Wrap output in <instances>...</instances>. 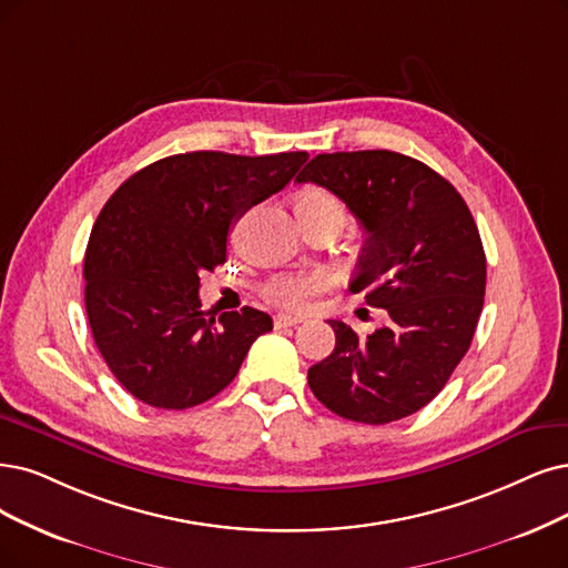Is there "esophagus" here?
<instances>
[{"instance_id": "obj_1", "label": "esophagus", "mask_w": 568, "mask_h": 568, "mask_svg": "<svg viewBox=\"0 0 568 568\" xmlns=\"http://www.w3.org/2000/svg\"><path fill=\"white\" fill-rule=\"evenodd\" d=\"M276 327H292V325H300L304 321V316H292V313H278L276 318Z\"/></svg>"}]
</instances>
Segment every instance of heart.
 <instances>
[{
    "label": "heart",
    "instance_id": "obj_1",
    "mask_svg": "<svg viewBox=\"0 0 568 568\" xmlns=\"http://www.w3.org/2000/svg\"><path fill=\"white\" fill-rule=\"evenodd\" d=\"M295 213L300 222H334L344 226L346 205L325 189L308 186L295 199ZM325 283L323 273H287V276L273 278L266 285V297L281 306L297 308L313 292L321 290Z\"/></svg>",
    "mask_w": 568,
    "mask_h": 568
}]
</instances>
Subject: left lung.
Instances as JSON below:
<instances>
[{"label":"left lung","instance_id":"obj_1","mask_svg":"<svg viewBox=\"0 0 568 568\" xmlns=\"http://www.w3.org/2000/svg\"><path fill=\"white\" fill-rule=\"evenodd\" d=\"M297 182L329 189L361 222L348 290L388 316L367 337L327 321L337 344L308 369V386L348 422L405 418L445 388L470 348L487 285L477 224L443 175L388 150L318 154Z\"/></svg>","mask_w":568,"mask_h":568}]
</instances>
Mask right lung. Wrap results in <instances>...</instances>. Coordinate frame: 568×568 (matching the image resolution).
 I'll return each mask as SVG.
<instances>
[{
  "label": "right lung",
  "mask_w": 568,
  "mask_h": 568,
  "mask_svg": "<svg viewBox=\"0 0 568 568\" xmlns=\"http://www.w3.org/2000/svg\"><path fill=\"white\" fill-rule=\"evenodd\" d=\"M306 152H186L125 180L93 224L83 278L100 355L119 384L159 409L196 407L239 374L268 313L245 306L207 318L201 273L226 262L245 210L295 178Z\"/></svg>",
  "instance_id": "right-lung-1"
}]
</instances>
